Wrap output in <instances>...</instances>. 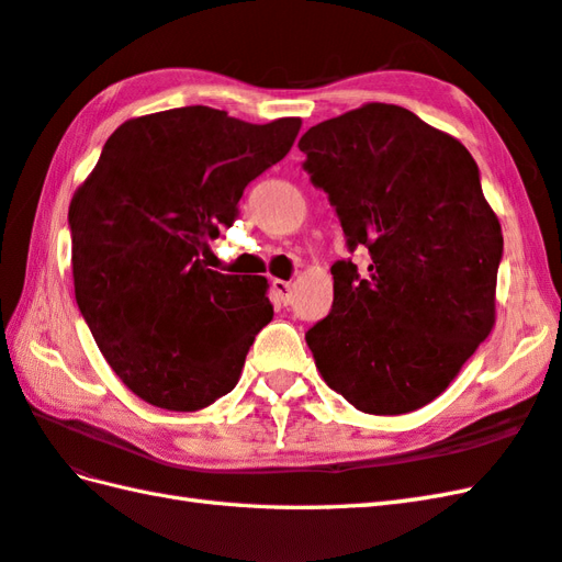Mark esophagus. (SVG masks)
Wrapping results in <instances>:
<instances>
[{"label": "esophagus", "mask_w": 562, "mask_h": 562, "mask_svg": "<svg viewBox=\"0 0 562 562\" xmlns=\"http://www.w3.org/2000/svg\"><path fill=\"white\" fill-rule=\"evenodd\" d=\"M271 289L277 291V295L281 297L283 305H291V300H293V285H291V281L271 279Z\"/></svg>", "instance_id": "1"}]
</instances>
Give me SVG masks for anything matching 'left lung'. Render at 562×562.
<instances>
[{
  "mask_svg": "<svg viewBox=\"0 0 562 562\" xmlns=\"http://www.w3.org/2000/svg\"><path fill=\"white\" fill-rule=\"evenodd\" d=\"M297 147L348 252L334 305L305 340L328 389L369 415L441 395L494 328L501 224L468 147L403 106L372 102L312 126Z\"/></svg>",
  "mask_w": 562,
  "mask_h": 562,
  "instance_id": "obj_1",
  "label": "left lung"
}]
</instances>
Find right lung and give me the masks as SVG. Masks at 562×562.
<instances>
[{
  "mask_svg": "<svg viewBox=\"0 0 562 562\" xmlns=\"http://www.w3.org/2000/svg\"><path fill=\"white\" fill-rule=\"evenodd\" d=\"M300 119L255 126L212 106L131 119L68 207L76 303L138 398L193 413L238 384L273 317L265 277L204 267L243 190L293 147Z\"/></svg>",
  "mask_w": 562,
  "mask_h": 562,
  "instance_id": "obj_1",
  "label": "right lung"
}]
</instances>
